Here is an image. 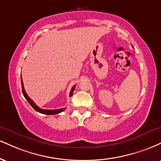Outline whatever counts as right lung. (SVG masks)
Listing matches in <instances>:
<instances>
[{
	"label": "right lung",
	"instance_id": "1",
	"mask_svg": "<svg viewBox=\"0 0 161 161\" xmlns=\"http://www.w3.org/2000/svg\"><path fill=\"white\" fill-rule=\"evenodd\" d=\"M75 87V86H73L72 89H71L70 93H69V97H71L73 95V91H74ZM22 94L25 97V99L28 100V102L30 103V105L31 106L36 112H40V113L46 114V115H56V114H58V113H60V112H63L64 110H65V108L64 109H40V107H38V106H36L35 103H34V102L33 101V100L28 96V94H26V92H25V88H24V85H23V82H22Z\"/></svg>",
	"mask_w": 161,
	"mask_h": 161
}]
</instances>
